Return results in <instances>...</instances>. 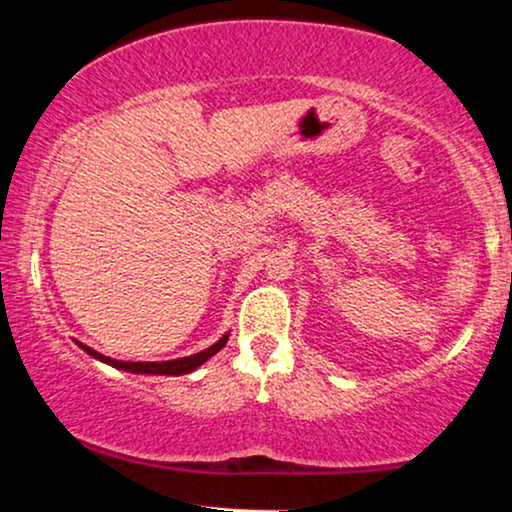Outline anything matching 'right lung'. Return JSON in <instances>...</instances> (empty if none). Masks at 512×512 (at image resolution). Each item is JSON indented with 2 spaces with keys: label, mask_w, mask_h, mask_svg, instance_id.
I'll use <instances>...</instances> for the list:
<instances>
[{
  "label": "right lung",
  "mask_w": 512,
  "mask_h": 512,
  "mask_svg": "<svg viewBox=\"0 0 512 512\" xmlns=\"http://www.w3.org/2000/svg\"><path fill=\"white\" fill-rule=\"evenodd\" d=\"M226 342H228V332L223 334L219 342L211 344L209 349L197 351V354H192V356L173 358V361H144V363L142 361H115V358L103 356V354H98V351H93L91 346H86L81 342H76V344H79L88 356L96 358V361L108 363V366H113V368L127 370V373H137V375H185V373H192V370H197L199 366H202V363H207L214 354H219L223 346H226Z\"/></svg>",
  "instance_id": "add662e5"
}]
</instances>
